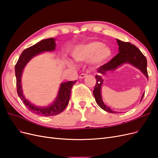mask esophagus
Wrapping results in <instances>:
<instances>
[{
    "instance_id": "esophagus-1",
    "label": "esophagus",
    "mask_w": 158,
    "mask_h": 158,
    "mask_svg": "<svg viewBox=\"0 0 158 158\" xmlns=\"http://www.w3.org/2000/svg\"><path fill=\"white\" fill-rule=\"evenodd\" d=\"M86 76H87L86 74L82 73V74H81L79 76V78H80V79H82V78H84L85 77H86Z\"/></svg>"
}]
</instances>
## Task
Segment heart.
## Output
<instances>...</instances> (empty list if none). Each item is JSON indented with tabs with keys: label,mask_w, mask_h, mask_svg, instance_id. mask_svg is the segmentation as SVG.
I'll list each match as a JSON object with an SVG mask.
<instances>
[{
	"label": "heart",
	"mask_w": 158,
	"mask_h": 158,
	"mask_svg": "<svg viewBox=\"0 0 158 158\" xmlns=\"http://www.w3.org/2000/svg\"><path fill=\"white\" fill-rule=\"evenodd\" d=\"M111 50L102 42L94 41L78 46L73 52L74 59L77 61L92 60L95 64L106 63L111 56Z\"/></svg>",
	"instance_id": "1"
}]
</instances>
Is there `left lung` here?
Wrapping results in <instances>:
<instances>
[{
    "label": "left lung",
    "instance_id": "1",
    "mask_svg": "<svg viewBox=\"0 0 158 158\" xmlns=\"http://www.w3.org/2000/svg\"><path fill=\"white\" fill-rule=\"evenodd\" d=\"M119 52L114 56L113 58L108 63L99 66L97 69L98 74L95 75L96 84L94 89V95L95 99V102L98 106L104 111L111 113H117V112L113 111L111 108L106 106L102 101L101 95V87L103 84L102 75L106 74L108 71L115 70L118 66H121L123 63H130L139 69L146 77L148 78L147 71V60L146 56L142 54L140 49L129 42H124L119 40H117ZM144 94H143L141 100L144 98Z\"/></svg>",
    "mask_w": 158,
    "mask_h": 158
}]
</instances>
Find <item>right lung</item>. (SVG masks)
Returning <instances> with one entry per match:
<instances>
[{"instance_id":"obj_1","label":"right lung","mask_w":158,"mask_h":158,"mask_svg":"<svg viewBox=\"0 0 158 158\" xmlns=\"http://www.w3.org/2000/svg\"><path fill=\"white\" fill-rule=\"evenodd\" d=\"M56 44L53 38L44 40L37 44L33 45L23 51L18 59V60L15 65V74L16 77V87L17 93L20 97L23 103L27 108L33 113L41 116H54L63 112L64 109L68 106L70 98V92L72 87L76 82L77 80L69 81L67 82L62 83L59 92L58 96L55 99V102L51 106L47 107H39L34 106L30 102L26 100L23 95L22 85H21V76L26 64L28 63L33 56L40 53L43 51H50L55 49Z\"/></svg>"}]
</instances>
